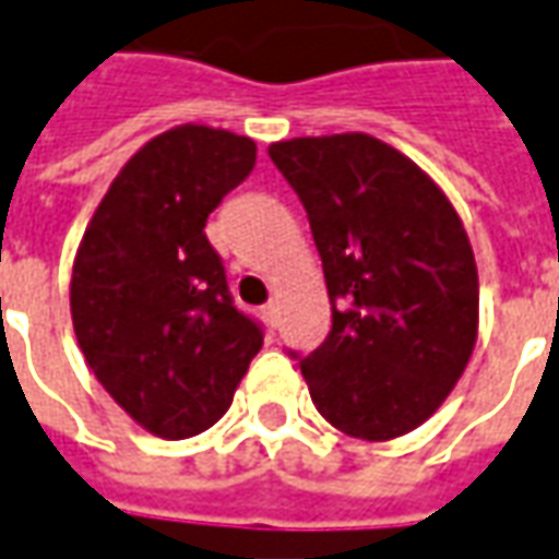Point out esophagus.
Returning a JSON list of instances; mask_svg holds the SVG:
<instances>
[{"mask_svg": "<svg viewBox=\"0 0 559 559\" xmlns=\"http://www.w3.org/2000/svg\"><path fill=\"white\" fill-rule=\"evenodd\" d=\"M261 313H264V320H267V323L276 325V320H280V305H276V301H267Z\"/></svg>", "mask_w": 559, "mask_h": 559, "instance_id": "esophagus-1", "label": "esophagus"}]
</instances>
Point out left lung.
I'll list each match as a JSON object with an SVG mask.
<instances>
[{
  "mask_svg": "<svg viewBox=\"0 0 559 559\" xmlns=\"http://www.w3.org/2000/svg\"><path fill=\"white\" fill-rule=\"evenodd\" d=\"M305 205L332 301V329L292 354L325 421L393 440L428 421L477 341V264L443 190L369 134L271 144Z\"/></svg>",
  "mask_w": 559,
  "mask_h": 559,
  "instance_id": "8db88e82",
  "label": "left lung"
}]
</instances>
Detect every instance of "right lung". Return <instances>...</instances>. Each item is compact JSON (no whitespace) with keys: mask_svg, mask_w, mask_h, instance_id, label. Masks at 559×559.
I'll use <instances>...</instances> for the list:
<instances>
[{"mask_svg":"<svg viewBox=\"0 0 559 559\" xmlns=\"http://www.w3.org/2000/svg\"><path fill=\"white\" fill-rule=\"evenodd\" d=\"M252 168V138L171 129L131 156L82 236L70 280L79 347L104 391L156 437L212 428L264 344L205 236Z\"/></svg>","mask_w":559,"mask_h":559,"instance_id":"add662e5","label":"right lung"}]
</instances>
